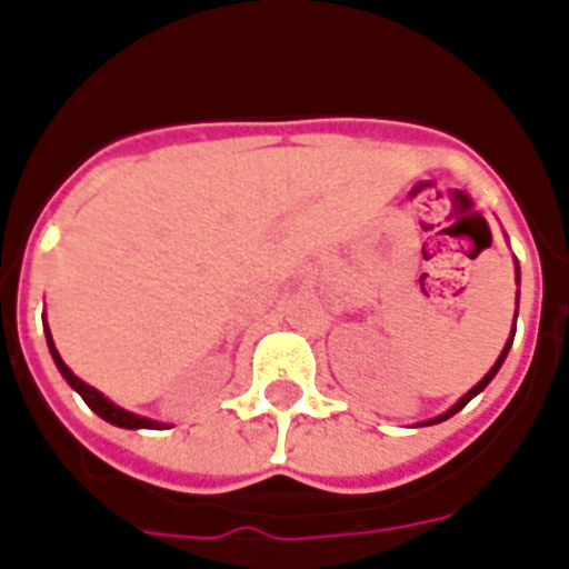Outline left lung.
Listing matches in <instances>:
<instances>
[{
  "mask_svg": "<svg viewBox=\"0 0 569 569\" xmlns=\"http://www.w3.org/2000/svg\"><path fill=\"white\" fill-rule=\"evenodd\" d=\"M517 286H520V268H517ZM517 298H520V292H517ZM513 321H517V316H513ZM513 330H517V328H513ZM511 342H513V333H511V339H508V346H505V351H502V355H499V360H496V363H493V369H490V372H487L485 378L478 380L476 387L469 389L467 396L460 398L458 405H455V407H449V410H446V413H440V416H437V419H431V422H425V425H437V422H442V419H449V416H455V413H458L460 407H467L469 401H472V398H476L478 392H481V389H485L487 383H490V380L496 378V372H499V366L505 363V357H508V351H511Z\"/></svg>",
  "mask_w": 569,
  "mask_h": 569,
  "instance_id": "obj_1",
  "label": "left lung"
}]
</instances>
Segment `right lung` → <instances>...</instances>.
I'll return each instance as SVG.
<instances>
[{
  "mask_svg": "<svg viewBox=\"0 0 569 569\" xmlns=\"http://www.w3.org/2000/svg\"><path fill=\"white\" fill-rule=\"evenodd\" d=\"M47 346H49V355H52V360H56L58 372L64 375L67 383H70V387H73L76 392L84 398V405L91 407L93 413L100 416V419H106V422H111V425H118V428H153V431H162V428H168V425L153 422V419H144V416L129 413V410H123V407H118L114 401H109V398L102 396L100 389L88 387L82 378H76V375L67 369L64 360H61V355L56 351V342H52V333H49V328H47Z\"/></svg>",
  "mask_w": 569,
  "mask_h": 569,
  "instance_id": "right-lung-1",
  "label": "right lung"
}]
</instances>
